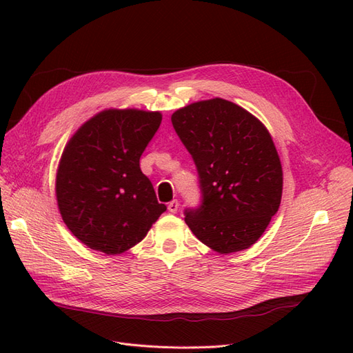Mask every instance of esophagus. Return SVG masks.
<instances>
[{"mask_svg":"<svg viewBox=\"0 0 353 353\" xmlns=\"http://www.w3.org/2000/svg\"><path fill=\"white\" fill-rule=\"evenodd\" d=\"M178 209H179V201L178 200H172L168 205V210L170 212V213H176L178 212Z\"/></svg>","mask_w":353,"mask_h":353,"instance_id":"1","label":"esophagus"}]
</instances>
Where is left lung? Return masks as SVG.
<instances>
[{
  "instance_id": "left-lung-1",
  "label": "left lung",
  "mask_w": 353,
  "mask_h": 353,
  "mask_svg": "<svg viewBox=\"0 0 353 353\" xmlns=\"http://www.w3.org/2000/svg\"><path fill=\"white\" fill-rule=\"evenodd\" d=\"M174 130L193 157L201 203L185 209L194 236L223 254L249 249L280 208L283 169L263 123L228 100L176 110Z\"/></svg>"
}]
</instances>
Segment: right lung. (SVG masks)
<instances>
[{
	"mask_svg": "<svg viewBox=\"0 0 353 353\" xmlns=\"http://www.w3.org/2000/svg\"><path fill=\"white\" fill-rule=\"evenodd\" d=\"M160 122L159 112L103 110L66 144L56 176L57 205L66 227L90 249L123 253L166 210L140 168Z\"/></svg>",
	"mask_w": 353,
	"mask_h": 353,
	"instance_id": "1",
	"label": "right lung"
}]
</instances>
